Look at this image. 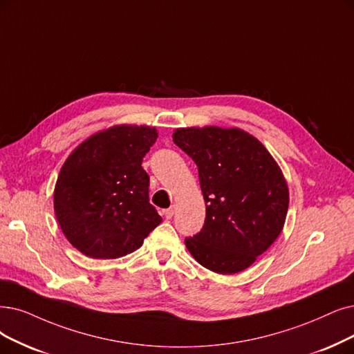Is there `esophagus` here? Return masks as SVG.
I'll use <instances>...</instances> for the list:
<instances>
[{
  "instance_id": "esophagus-1",
  "label": "esophagus",
  "mask_w": 354,
  "mask_h": 354,
  "mask_svg": "<svg viewBox=\"0 0 354 354\" xmlns=\"http://www.w3.org/2000/svg\"><path fill=\"white\" fill-rule=\"evenodd\" d=\"M174 210H176V206H174V205H173L171 207L165 209V210H164V216H165L167 219H171V218H173V215H174Z\"/></svg>"
}]
</instances>
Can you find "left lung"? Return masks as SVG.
I'll use <instances>...</instances> for the list:
<instances>
[{
    "mask_svg": "<svg viewBox=\"0 0 354 354\" xmlns=\"http://www.w3.org/2000/svg\"><path fill=\"white\" fill-rule=\"evenodd\" d=\"M173 140L196 162L206 202L205 225L185 239L187 250L215 273L245 270L283 230L289 190L280 167L238 128H181Z\"/></svg>",
    "mask_w": 354,
    "mask_h": 354,
    "instance_id": "8db88e82",
    "label": "left lung"
}]
</instances>
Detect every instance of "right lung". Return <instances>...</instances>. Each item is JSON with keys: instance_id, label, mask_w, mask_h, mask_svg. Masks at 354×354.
Segmentation results:
<instances>
[{"instance_id": "1", "label": "right lung", "mask_w": 354, "mask_h": 354, "mask_svg": "<svg viewBox=\"0 0 354 354\" xmlns=\"http://www.w3.org/2000/svg\"><path fill=\"white\" fill-rule=\"evenodd\" d=\"M157 138L149 126H113L84 140L64 162L55 215L68 241L87 257H123L161 223L142 168Z\"/></svg>"}]
</instances>
